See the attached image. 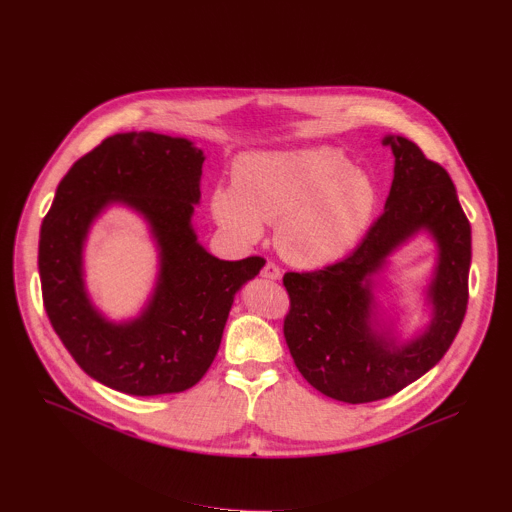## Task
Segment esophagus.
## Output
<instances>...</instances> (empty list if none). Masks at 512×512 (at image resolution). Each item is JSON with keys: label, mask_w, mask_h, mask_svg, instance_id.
Returning a JSON list of instances; mask_svg holds the SVG:
<instances>
[{"label": "esophagus", "mask_w": 512, "mask_h": 512, "mask_svg": "<svg viewBox=\"0 0 512 512\" xmlns=\"http://www.w3.org/2000/svg\"><path fill=\"white\" fill-rule=\"evenodd\" d=\"M261 276L267 278V280H282V271L276 263H265V267L261 269Z\"/></svg>", "instance_id": "34e87169"}]
</instances>
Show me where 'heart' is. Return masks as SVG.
Returning <instances> with one entry per match:
<instances>
[{"label": "heart", "instance_id": "1", "mask_svg": "<svg viewBox=\"0 0 512 512\" xmlns=\"http://www.w3.org/2000/svg\"><path fill=\"white\" fill-rule=\"evenodd\" d=\"M234 187H216L210 210L238 243H257L276 226L280 255L298 267L346 257L377 210V189L337 150L323 146L255 150L232 166Z\"/></svg>", "mask_w": 512, "mask_h": 512}]
</instances>
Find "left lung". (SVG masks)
<instances>
[{"label":"left lung","mask_w":512,"mask_h":512,"mask_svg":"<svg viewBox=\"0 0 512 512\" xmlns=\"http://www.w3.org/2000/svg\"><path fill=\"white\" fill-rule=\"evenodd\" d=\"M383 146L395 156L393 183L362 245L325 269L284 276V337L294 364L317 391L346 403L379 401L418 381L451 348L467 311L471 226L449 173L401 135L387 133ZM420 231L437 245L425 289L431 321L401 340L373 290L388 257Z\"/></svg>","instance_id":"1"}]
</instances>
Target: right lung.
<instances>
[{
    "label": "right lung",
    "instance_id": "right-lung-1",
    "mask_svg": "<svg viewBox=\"0 0 512 512\" xmlns=\"http://www.w3.org/2000/svg\"><path fill=\"white\" fill-rule=\"evenodd\" d=\"M201 148L187 138L129 131L107 138L61 179L41 226L39 276L49 321L80 368L115 391L181 393L212 366L236 292L265 261H224L193 228ZM123 205L148 224L159 251L155 288L135 318L113 322L91 302L83 247L91 224Z\"/></svg>",
    "mask_w": 512,
    "mask_h": 512
}]
</instances>
